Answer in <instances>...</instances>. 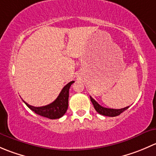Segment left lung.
Masks as SVG:
<instances>
[{
  "instance_id": "obj_1",
  "label": "left lung",
  "mask_w": 156,
  "mask_h": 156,
  "mask_svg": "<svg viewBox=\"0 0 156 156\" xmlns=\"http://www.w3.org/2000/svg\"><path fill=\"white\" fill-rule=\"evenodd\" d=\"M90 101L92 102L93 105H94V107L96 109V111L98 113H100V115H103L105 116H109V117H115V116H118L121 114V113L123 112L124 111L127 109L129 108V106L123 108H119V109H115V108H105L103 106H100L97 101L94 100L91 97H90Z\"/></svg>"
}]
</instances>
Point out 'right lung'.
Masks as SVG:
<instances>
[{
	"label": "right lung",
	"instance_id": "obj_1",
	"mask_svg": "<svg viewBox=\"0 0 156 156\" xmlns=\"http://www.w3.org/2000/svg\"><path fill=\"white\" fill-rule=\"evenodd\" d=\"M75 82L74 81L68 83L61 90L57 98L50 104L41 107H35V106H30L27 103H26V106L30 109L32 110L36 114L39 115L43 117L48 118L50 119H57L64 115L67 111L69 106V92L71 85Z\"/></svg>",
	"mask_w": 156,
	"mask_h": 156
}]
</instances>
